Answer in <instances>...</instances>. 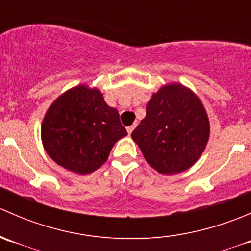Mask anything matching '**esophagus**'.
I'll use <instances>...</instances> for the list:
<instances>
[{
    "label": "esophagus",
    "mask_w": 251,
    "mask_h": 251,
    "mask_svg": "<svg viewBox=\"0 0 251 251\" xmlns=\"http://www.w3.org/2000/svg\"><path fill=\"white\" fill-rule=\"evenodd\" d=\"M135 127H136V125H131V126H128V127H127V132H128V135H131V133H132V131L135 130Z\"/></svg>",
    "instance_id": "34e87169"
}]
</instances>
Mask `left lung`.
<instances>
[{
	"instance_id": "obj_1",
	"label": "left lung",
	"mask_w": 251,
	"mask_h": 251,
	"mask_svg": "<svg viewBox=\"0 0 251 251\" xmlns=\"http://www.w3.org/2000/svg\"><path fill=\"white\" fill-rule=\"evenodd\" d=\"M209 136L210 123L203 103L191 88L177 82L153 93L146 118L131 133L147 163L163 175L193 166Z\"/></svg>"
}]
</instances>
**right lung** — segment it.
<instances>
[{
  "label": "right lung",
  "mask_w": 251,
  "mask_h": 251,
  "mask_svg": "<svg viewBox=\"0 0 251 251\" xmlns=\"http://www.w3.org/2000/svg\"><path fill=\"white\" fill-rule=\"evenodd\" d=\"M127 135L119 111L96 87L78 85L59 96L45 114L41 140L62 168L87 175L107 161L114 144Z\"/></svg>",
  "instance_id": "1"
}]
</instances>
